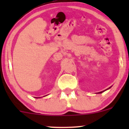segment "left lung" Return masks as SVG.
Wrapping results in <instances>:
<instances>
[{"instance_id": "1", "label": "left lung", "mask_w": 129, "mask_h": 129, "mask_svg": "<svg viewBox=\"0 0 129 129\" xmlns=\"http://www.w3.org/2000/svg\"><path fill=\"white\" fill-rule=\"evenodd\" d=\"M111 87H112V86H111ZM111 87H109V88H108V89H107L105 90H104V91H102V92H98V93H102V92H104V91H105V90H108V89H110V88H111Z\"/></svg>"}]
</instances>
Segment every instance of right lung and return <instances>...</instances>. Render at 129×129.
<instances>
[{"instance_id": "right-lung-1", "label": "right lung", "mask_w": 129, "mask_h": 129, "mask_svg": "<svg viewBox=\"0 0 129 129\" xmlns=\"http://www.w3.org/2000/svg\"><path fill=\"white\" fill-rule=\"evenodd\" d=\"M36 98H40V97H36Z\"/></svg>"}]
</instances>
